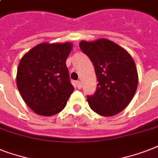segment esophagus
I'll return each instance as SVG.
<instances>
[{"label": "esophagus", "instance_id": "1", "mask_svg": "<svg viewBox=\"0 0 158 158\" xmlns=\"http://www.w3.org/2000/svg\"><path fill=\"white\" fill-rule=\"evenodd\" d=\"M76 86L78 89H81L82 88V84L80 81H76Z\"/></svg>", "mask_w": 158, "mask_h": 158}]
</instances>
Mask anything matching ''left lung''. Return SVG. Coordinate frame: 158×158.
Masks as SVG:
<instances>
[{
	"label": "left lung",
	"mask_w": 158,
	"mask_h": 158,
	"mask_svg": "<svg viewBox=\"0 0 158 158\" xmlns=\"http://www.w3.org/2000/svg\"><path fill=\"white\" fill-rule=\"evenodd\" d=\"M79 48L93 62L98 82L95 94L87 97L89 106L103 116L116 115L127 106L137 89L134 60L124 48L105 38L82 41Z\"/></svg>",
	"instance_id": "left-lung-1"
}]
</instances>
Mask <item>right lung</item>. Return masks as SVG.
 <instances>
[{
	"label": "right lung",
	"mask_w": 158,
	"mask_h": 158,
	"mask_svg": "<svg viewBox=\"0 0 158 158\" xmlns=\"http://www.w3.org/2000/svg\"><path fill=\"white\" fill-rule=\"evenodd\" d=\"M71 49L70 43H41L20 60L16 77L19 92L38 115L60 112L74 91L65 64Z\"/></svg>",
	"instance_id": "right-lung-1"
}]
</instances>
